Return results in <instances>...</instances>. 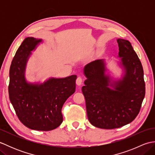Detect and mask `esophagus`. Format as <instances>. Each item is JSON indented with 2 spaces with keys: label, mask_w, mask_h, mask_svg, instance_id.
<instances>
[{
  "label": "esophagus",
  "mask_w": 155,
  "mask_h": 155,
  "mask_svg": "<svg viewBox=\"0 0 155 155\" xmlns=\"http://www.w3.org/2000/svg\"><path fill=\"white\" fill-rule=\"evenodd\" d=\"M82 83H83V78L80 77H78L77 78V81H76V83H77V84L78 85V86H80V85L82 84Z\"/></svg>",
  "instance_id": "obj_1"
}]
</instances>
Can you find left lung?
<instances>
[{"label": "left lung", "instance_id": "left-lung-1", "mask_svg": "<svg viewBox=\"0 0 155 155\" xmlns=\"http://www.w3.org/2000/svg\"><path fill=\"white\" fill-rule=\"evenodd\" d=\"M117 42L120 65L125 73L114 85L105 74L104 59L92 61L84 68L87 79L82 92L88 120L93 126L104 129L120 128L134 120L145 95L144 72L139 57L129 41L118 38Z\"/></svg>", "mask_w": 155, "mask_h": 155}]
</instances>
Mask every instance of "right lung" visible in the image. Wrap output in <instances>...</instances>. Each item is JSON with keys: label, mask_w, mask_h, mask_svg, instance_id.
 Masks as SVG:
<instances>
[{"label": "right lung", "mask_w": 155, "mask_h": 155, "mask_svg": "<svg viewBox=\"0 0 155 155\" xmlns=\"http://www.w3.org/2000/svg\"><path fill=\"white\" fill-rule=\"evenodd\" d=\"M41 39L26 38L16 52L10 68L9 98L19 120L32 130L48 131L60 126L62 107L75 92L77 76L49 78L42 84H32L25 77L26 65Z\"/></svg>", "instance_id": "add662e5"}]
</instances>
